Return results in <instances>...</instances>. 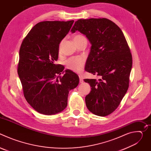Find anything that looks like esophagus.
<instances>
[{
  "mask_svg": "<svg viewBox=\"0 0 151 151\" xmlns=\"http://www.w3.org/2000/svg\"><path fill=\"white\" fill-rule=\"evenodd\" d=\"M79 82L80 83H82L83 82V78L82 76V75H79Z\"/></svg>",
  "mask_w": 151,
  "mask_h": 151,
  "instance_id": "34e87169",
  "label": "esophagus"
}]
</instances>
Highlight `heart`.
Wrapping results in <instances>:
<instances>
[{
	"label": "heart",
	"instance_id": "1",
	"mask_svg": "<svg viewBox=\"0 0 151 151\" xmlns=\"http://www.w3.org/2000/svg\"><path fill=\"white\" fill-rule=\"evenodd\" d=\"M73 39L75 44H76L77 42L82 40L86 39V38L81 35H76L73 36ZM61 44V42L60 45ZM85 60L83 57H75L70 58L68 60H67L65 62V64H66V68L68 69L75 72H79L82 70L85 65Z\"/></svg>",
	"mask_w": 151,
	"mask_h": 151
}]
</instances>
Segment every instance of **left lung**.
<instances>
[{
    "label": "left lung",
    "mask_w": 151,
    "mask_h": 151,
    "mask_svg": "<svg viewBox=\"0 0 151 151\" xmlns=\"http://www.w3.org/2000/svg\"><path fill=\"white\" fill-rule=\"evenodd\" d=\"M77 30L91 44L85 71L100 78L84 79L91 87L85 97L86 106L94 115L106 116L116 109L127 91L132 53L122 30L109 19H78L71 32Z\"/></svg>",
    "instance_id": "obj_1"
}]
</instances>
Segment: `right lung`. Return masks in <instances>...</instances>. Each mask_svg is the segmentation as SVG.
Instances as JSON below:
<instances>
[{
  "label": "right lung",
  "mask_w": 151,
  "mask_h": 151,
  "mask_svg": "<svg viewBox=\"0 0 151 151\" xmlns=\"http://www.w3.org/2000/svg\"><path fill=\"white\" fill-rule=\"evenodd\" d=\"M74 21H45L36 24L21 45L17 72L24 96L37 112L51 115L68 105L69 91L79 82L77 74L55 64L61 40L70 31Z\"/></svg>",
  "instance_id": "obj_1"
}]
</instances>
